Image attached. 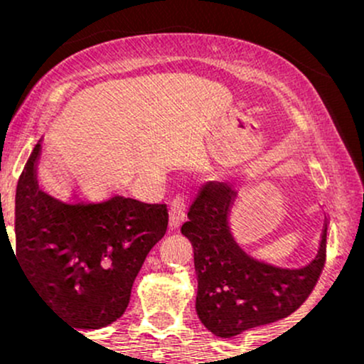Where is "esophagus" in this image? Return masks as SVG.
<instances>
[{
  "label": "esophagus",
  "instance_id": "1",
  "mask_svg": "<svg viewBox=\"0 0 364 364\" xmlns=\"http://www.w3.org/2000/svg\"><path fill=\"white\" fill-rule=\"evenodd\" d=\"M186 219V198L183 195H176L169 207V225L171 229H178Z\"/></svg>",
  "mask_w": 364,
  "mask_h": 364
}]
</instances>
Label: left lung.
Returning a JSON list of instances; mask_svg holds the SVG:
<instances>
[{"label":"left lung","mask_w":364,"mask_h":364,"mask_svg":"<svg viewBox=\"0 0 364 364\" xmlns=\"http://www.w3.org/2000/svg\"><path fill=\"white\" fill-rule=\"evenodd\" d=\"M232 198L229 186L207 183L181 225V235L193 246L196 315L224 339L298 310L318 282L327 257V219L318 252L301 269H281L246 255L229 231Z\"/></svg>","instance_id":"1"}]
</instances>
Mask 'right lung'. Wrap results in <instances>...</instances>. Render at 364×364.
I'll list each match as a JSON object with an SVG mask.
<instances>
[{
  "mask_svg": "<svg viewBox=\"0 0 364 364\" xmlns=\"http://www.w3.org/2000/svg\"><path fill=\"white\" fill-rule=\"evenodd\" d=\"M39 156L41 141L16 185L15 257L37 294L72 327H106L127 310L136 274L166 235L168 208L119 195L61 202L37 185Z\"/></svg>",
  "mask_w": 364,
  "mask_h": 364,
  "instance_id": "obj_1",
  "label": "right lung"
}]
</instances>
